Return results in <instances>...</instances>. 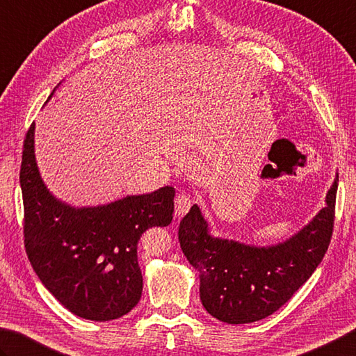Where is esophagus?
<instances>
[{"label":"esophagus","mask_w":356,"mask_h":356,"mask_svg":"<svg viewBox=\"0 0 356 356\" xmlns=\"http://www.w3.org/2000/svg\"><path fill=\"white\" fill-rule=\"evenodd\" d=\"M191 206H192L191 197L187 195V193H178L175 198V216L178 217L186 216V213L189 212Z\"/></svg>","instance_id":"esophagus-1"}]
</instances>
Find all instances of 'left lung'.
<instances>
[{
    "instance_id": "obj_1",
    "label": "left lung",
    "mask_w": 356,
    "mask_h": 356,
    "mask_svg": "<svg viewBox=\"0 0 356 356\" xmlns=\"http://www.w3.org/2000/svg\"><path fill=\"white\" fill-rule=\"evenodd\" d=\"M338 175L325 206L293 237L273 246L245 245L218 238L200 207L181 220L178 240L198 271L200 299L206 312L227 324H248L277 312L323 261L330 245Z\"/></svg>"
}]
</instances>
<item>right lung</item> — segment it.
Instances as JSON below:
<instances>
[{
  "instance_id": "obj_1",
  "label": "right lung",
  "mask_w": 356,
  "mask_h": 356,
  "mask_svg": "<svg viewBox=\"0 0 356 356\" xmlns=\"http://www.w3.org/2000/svg\"><path fill=\"white\" fill-rule=\"evenodd\" d=\"M33 130L35 124L26 133L19 170L24 248L33 271L77 316L99 323L124 316L143 293L138 241L149 227L170 225L175 189L92 207L66 204L40 177Z\"/></svg>"
}]
</instances>
